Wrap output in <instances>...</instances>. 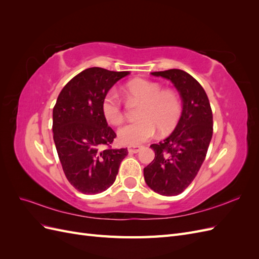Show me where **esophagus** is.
I'll return each instance as SVG.
<instances>
[{
    "mask_svg": "<svg viewBox=\"0 0 259 259\" xmlns=\"http://www.w3.org/2000/svg\"><path fill=\"white\" fill-rule=\"evenodd\" d=\"M140 149H142V146H130L128 152L130 153H137V152H139Z\"/></svg>",
    "mask_w": 259,
    "mask_h": 259,
    "instance_id": "34e87169",
    "label": "esophagus"
}]
</instances>
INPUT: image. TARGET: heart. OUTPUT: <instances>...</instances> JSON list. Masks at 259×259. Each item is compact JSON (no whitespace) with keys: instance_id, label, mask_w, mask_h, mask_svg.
<instances>
[{"instance_id":"heart-1","label":"heart","mask_w":259,"mask_h":259,"mask_svg":"<svg viewBox=\"0 0 259 259\" xmlns=\"http://www.w3.org/2000/svg\"><path fill=\"white\" fill-rule=\"evenodd\" d=\"M126 90L133 98L143 101L144 106L139 112L142 120L124 125L117 132L123 145L138 146L151 139L158 130L162 134H167L176 127L183 112L182 99L177 93L162 91L159 83L143 79L130 82ZM101 112L108 123H122L123 106L116 91L110 90L106 94L101 103Z\"/></svg>"}]
</instances>
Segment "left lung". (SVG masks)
I'll return each mask as SVG.
<instances>
[{
	"mask_svg": "<svg viewBox=\"0 0 259 259\" xmlns=\"http://www.w3.org/2000/svg\"><path fill=\"white\" fill-rule=\"evenodd\" d=\"M174 83L183 99V112L171 134L152 144L153 161L144 168L147 185L166 197L182 193L204 162L213 136V113L202 85L180 69L152 72Z\"/></svg>",
	"mask_w": 259,
	"mask_h": 259,
	"instance_id": "obj_1",
	"label": "left lung"
}]
</instances>
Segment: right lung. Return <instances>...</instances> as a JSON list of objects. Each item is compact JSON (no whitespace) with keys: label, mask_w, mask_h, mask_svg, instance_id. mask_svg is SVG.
<instances>
[{"label":"right lung","mask_w":259,"mask_h":259,"mask_svg":"<svg viewBox=\"0 0 259 259\" xmlns=\"http://www.w3.org/2000/svg\"><path fill=\"white\" fill-rule=\"evenodd\" d=\"M127 71L89 68L61 90L53 109V137L64 173L77 191L96 194L116 178L127 148L112 149L116 134L108 126L101 103Z\"/></svg>","instance_id":"1"}]
</instances>
